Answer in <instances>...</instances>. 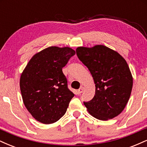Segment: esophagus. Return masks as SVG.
Masks as SVG:
<instances>
[{
  "mask_svg": "<svg viewBox=\"0 0 147 147\" xmlns=\"http://www.w3.org/2000/svg\"><path fill=\"white\" fill-rule=\"evenodd\" d=\"M84 87H81L80 88H79V90H78V93H79V94H81V93H82V92H84Z\"/></svg>",
  "mask_w": 147,
  "mask_h": 147,
  "instance_id": "1",
  "label": "esophagus"
}]
</instances>
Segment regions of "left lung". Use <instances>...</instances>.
Segmentation results:
<instances>
[{
  "label": "left lung",
  "instance_id": "left-lung-1",
  "mask_svg": "<svg viewBox=\"0 0 147 147\" xmlns=\"http://www.w3.org/2000/svg\"><path fill=\"white\" fill-rule=\"evenodd\" d=\"M76 52L95 84L94 97L84 102L88 113L99 120L117 116L125 108L133 88V77L126 60L103 45L78 47Z\"/></svg>",
  "mask_w": 147,
  "mask_h": 147
}]
</instances>
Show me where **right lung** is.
Here are the masks:
<instances>
[{"label": "right lung", "instance_id": "right-lung-1", "mask_svg": "<svg viewBox=\"0 0 147 147\" xmlns=\"http://www.w3.org/2000/svg\"><path fill=\"white\" fill-rule=\"evenodd\" d=\"M75 51L69 47L51 46L35 54L20 78L25 107L38 122L49 124L64 115L74 97L62 72Z\"/></svg>", "mask_w": 147, "mask_h": 147}]
</instances>
